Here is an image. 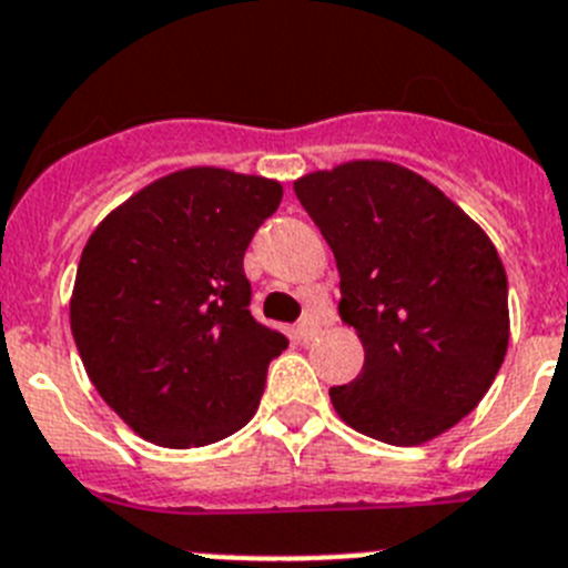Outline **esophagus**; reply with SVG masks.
I'll list each match as a JSON object with an SVG mask.
<instances>
[{
  "label": "esophagus",
  "mask_w": 568,
  "mask_h": 568,
  "mask_svg": "<svg viewBox=\"0 0 568 568\" xmlns=\"http://www.w3.org/2000/svg\"><path fill=\"white\" fill-rule=\"evenodd\" d=\"M318 332H321V324L315 318H304L298 324V335H301V341H312V337H318Z\"/></svg>",
  "instance_id": "obj_1"
}]
</instances>
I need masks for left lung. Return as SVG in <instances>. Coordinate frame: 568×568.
Returning a JSON list of instances; mask_svg holds the SVG:
<instances>
[{
	"label": "left lung",
	"mask_w": 568,
	"mask_h": 568,
	"mask_svg": "<svg viewBox=\"0 0 568 568\" xmlns=\"http://www.w3.org/2000/svg\"><path fill=\"white\" fill-rule=\"evenodd\" d=\"M335 253L341 321L366 352L329 388L343 423L410 447L470 414L509 343L507 273L476 222L434 182L386 160H352L293 182Z\"/></svg>",
	"instance_id": "obj_1"
}]
</instances>
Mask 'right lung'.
Returning <instances> with one entry per match:
<instances>
[{
  "label": "right lung",
  "mask_w": 568,
  "mask_h": 568,
  "mask_svg": "<svg viewBox=\"0 0 568 568\" xmlns=\"http://www.w3.org/2000/svg\"><path fill=\"white\" fill-rule=\"evenodd\" d=\"M281 182L194 165L129 196L78 262L70 326L109 408L160 447H202L256 414L287 337L250 315L244 250Z\"/></svg>",
  "instance_id": "add662e5"
}]
</instances>
